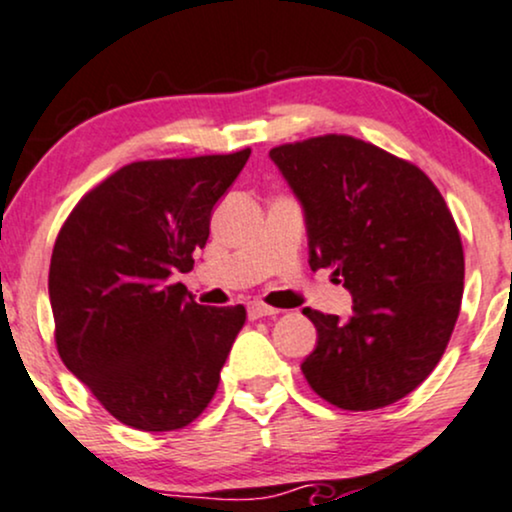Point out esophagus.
<instances>
[{"label":"esophagus","instance_id":"1","mask_svg":"<svg viewBox=\"0 0 512 512\" xmlns=\"http://www.w3.org/2000/svg\"><path fill=\"white\" fill-rule=\"evenodd\" d=\"M279 313H281V310L272 308V305H264L260 301H252L248 305V317H250V320H260V317H274V315H279Z\"/></svg>","mask_w":512,"mask_h":512}]
</instances>
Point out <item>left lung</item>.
Listing matches in <instances>:
<instances>
[{
    "label": "left lung",
    "instance_id": "1",
    "mask_svg": "<svg viewBox=\"0 0 512 512\" xmlns=\"http://www.w3.org/2000/svg\"><path fill=\"white\" fill-rule=\"evenodd\" d=\"M269 156L305 209L310 269H332L354 296L349 320L303 310L317 330L305 380L349 411L407 397L438 366L462 305V240L443 195L419 166L349 134Z\"/></svg>",
    "mask_w": 512,
    "mask_h": 512
}]
</instances>
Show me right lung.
Instances as JSON below:
<instances>
[{"label": "right lung", "mask_w": 512, "mask_h": 512, "mask_svg": "<svg viewBox=\"0 0 512 512\" xmlns=\"http://www.w3.org/2000/svg\"><path fill=\"white\" fill-rule=\"evenodd\" d=\"M250 149L134 161L88 190L50 260L55 344L105 411L139 431H178L219 387L243 305L209 308L168 276L190 272L211 209Z\"/></svg>", "instance_id": "right-lung-1"}]
</instances>
